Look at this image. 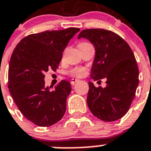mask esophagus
Masks as SVG:
<instances>
[{
    "label": "esophagus",
    "mask_w": 151,
    "mask_h": 151,
    "mask_svg": "<svg viewBox=\"0 0 151 151\" xmlns=\"http://www.w3.org/2000/svg\"><path fill=\"white\" fill-rule=\"evenodd\" d=\"M78 81H79V80L78 79H71V81H70V84H71L72 85H73V84H75V83H77Z\"/></svg>",
    "instance_id": "obj_1"
}]
</instances>
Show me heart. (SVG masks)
Segmentation results:
<instances>
[{
    "instance_id": "b5f03b06",
    "label": "heart",
    "mask_w": 151,
    "mask_h": 151,
    "mask_svg": "<svg viewBox=\"0 0 151 151\" xmlns=\"http://www.w3.org/2000/svg\"><path fill=\"white\" fill-rule=\"evenodd\" d=\"M82 43H84V42H82ZM86 70H87L85 67H74V68L70 70L67 73L73 78H81L86 73Z\"/></svg>"
}]
</instances>
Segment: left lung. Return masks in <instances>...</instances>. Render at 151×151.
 <instances>
[{
	"instance_id": "8db88e82",
	"label": "left lung",
	"mask_w": 151,
	"mask_h": 151,
	"mask_svg": "<svg viewBox=\"0 0 151 151\" xmlns=\"http://www.w3.org/2000/svg\"><path fill=\"white\" fill-rule=\"evenodd\" d=\"M80 38L88 40L95 48L91 79H107L104 88L89 82L88 108L102 121L119 119L128 111L139 84V69L133 51L122 37L109 30L84 29Z\"/></svg>"
}]
</instances>
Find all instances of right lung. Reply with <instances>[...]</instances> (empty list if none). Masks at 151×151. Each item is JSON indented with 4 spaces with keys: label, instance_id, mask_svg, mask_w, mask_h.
Listing matches in <instances>:
<instances>
[{
    "label": "right lung",
    "instance_id": "1",
    "mask_svg": "<svg viewBox=\"0 0 151 151\" xmlns=\"http://www.w3.org/2000/svg\"><path fill=\"white\" fill-rule=\"evenodd\" d=\"M78 28L45 31L27 35L12 52L8 69V89L18 109L39 127L59 122L67 109L70 83L62 81L54 91L45 85V73L56 71L67 43Z\"/></svg>",
    "mask_w": 151,
    "mask_h": 151
}]
</instances>
